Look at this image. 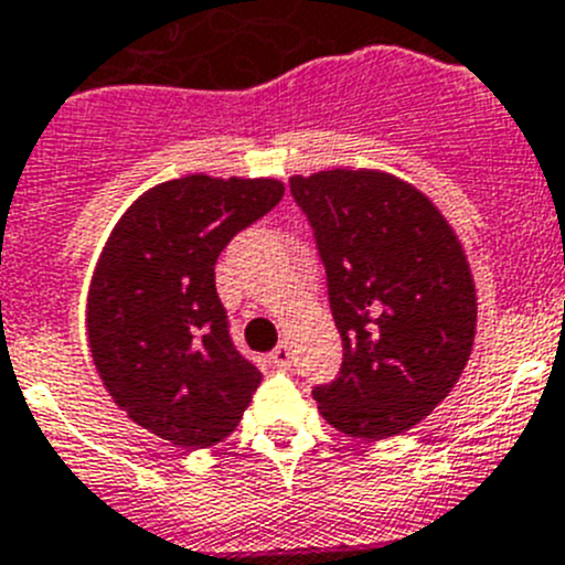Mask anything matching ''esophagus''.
<instances>
[{
	"label": "esophagus",
	"mask_w": 565,
	"mask_h": 565,
	"mask_svg": "<svg viewBox=\"0 0 565 565\" xmlns=\"http://www.w3.org/2000/svg\"><path fill=\"white\" fill-rule=\"evenodd\" d=\"M270 360H273V365L281 367V371H287V367L292 365V351H289L287 342L276 345V351H273V354H270Z\"/></svg>",
	"instance_id": "esophagus-1"
}]
</instances>
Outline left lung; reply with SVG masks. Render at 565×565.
I'll list each match as a JSON object with an SVG mask.
<instances>
[{
	"instance_id": "obj_1",
	"label": "left lung",
	"mask_w": 565,
	"mask_h": 565,
	"mask_svg": "<svg viewBox=\"0 0 565 565\" xmlns=\"http://www.w3.org/2000/svg\"><path fill=\"white\" fill-rule=\"evenodd\" d=\"M315 228L342 367L315 387L320 415L362 440L426 418L462 376L477 287L462 242L420 189L382 170L289 178Z\"/></svg>"
}]
</instances>
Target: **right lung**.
<instances>
[{
    "mask_svg": "<svg viewBox=\"0 0 565 565\" xmlns=\"http://www.w3.org/2000/svg\"><path fill=\"white\" fill-rule=\"evenodd\" d=\"M281 198L276 178H172L130 203L94 265L86 334L99 379L178 449L225 440L262 382L231 342L214 265Z\"/></svg>",
    "mask_w": 565,
    "mask_h": 565,
    "instance_id": "add662e5",
    "label": "right lung"
}]
</instances>
